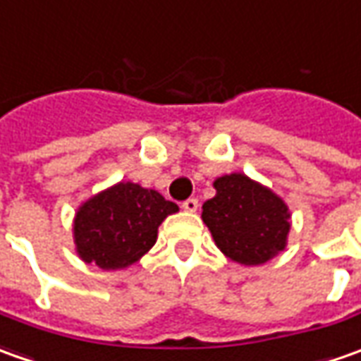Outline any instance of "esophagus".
I'll use <instances>...</instances> for the list:
<instances>
[{
    "label": "esophagus",
    "instance_id": "1",
    "mask_svg": "<svg viewBox=\"0 0 361 361\" xmlns=\"http://www.w3.org/2000/svg\"><path fill=\"white\" fill-rule=\"evenodd\" d=\"M197 207H200V201L193 200V197H190V200H185L181 203V209L188 213H195L197 212Z\"/></svg>",
    "mask_w": 361,
    "mask_h": 361
}]
</instances>
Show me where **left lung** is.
<instances>
[{"instance_id": "8db88e82", "label": "left lung", "mask_w": 361, "mask_h": 361, "mask_svg": "<svg viewBox=\"0 0 361 361\" xmlns=\"http://www.w3.org/2000/svg\"><path fill=\"white\" fill-rule=\"evenodd\" d=\"M213 188L215 195L203 203L201 219L227 259L259 267L286 249L293 223L281 195L241 171L217 178Z\"/></svg>"}]
</instances>
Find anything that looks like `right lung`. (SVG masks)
Masks as SVG:
<instances>
[{
    "instance_id": "right-lung-1",
    "label": "right lung",
    "mask_w": 361,
    "mask_h": 361,
    "mask_svg": "<svg viewBox=\"0 0 361 361\" xmlns=\"http://www.w3.org/2000/svg\"><path fill=\"white\" fill-rule=\"evenodd\" d=\"M178 212L156 190L118 181L78 205L73 219L75 251L102 271L128 269L156 245L161 221Z\"/></svg>"
}]
</instances>
